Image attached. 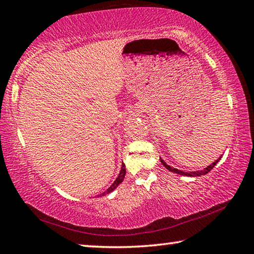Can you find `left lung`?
I'll use <instances>...</instances> for the list:
<instances>
[{
	"label": "left lung",
	"instance_id": "1",
	"mask_svg": "<svg viewBox=\"0 0 254 254\" xmlns=\"http://www.w3.org/2000/svg\"><path fill=\"white\" fill-rule=\"evenodd\" d=\"M219 159H220V158H219ZM219 159H217L216 162H214V163H212L211 165H209V166H208V167H206V168H204L203 171H196V172H182V171H179V170H176V168H172V167L170 166V165H167L166 163L164 162L163 159H160V160H162V164L164 165L165 167L167 168L168 171H171V172H174V173H176V174H181V175H187V176H200V175H204V174H207V173L210 172V171L212 170V168L215 167V165H216L217 163H218V160H219Z\"/></svg>",
	"mask_w": 254,
	"mask_h": 254
}]
</instances>
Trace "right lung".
<instances>
[{
  "label": "right lung",
  "instance_id": "obj_1",
  "mask_svg": "<svg viewBox=\"0 0 254 254\" xmlns=\"http://www.w3.org/2000/svg\"><path fill=\"white\" fill-rule=\"evenodd\" d=\"M126 173H127V171H126V165L122 164V168H121V172H120V174H119V176H118V179H116V180L114 181V183H113V184L111 185V187L107 189V191L102 193V194H100V195H105V194H107V193L112 192L113 190H114V189L118 188V185H120V183L122 182V181L124 180V178H126ZM100 195H99V196H100Z\"/></svg>",
  "mask_w": 254,
  "mask_h": 254
}]
</instances>
